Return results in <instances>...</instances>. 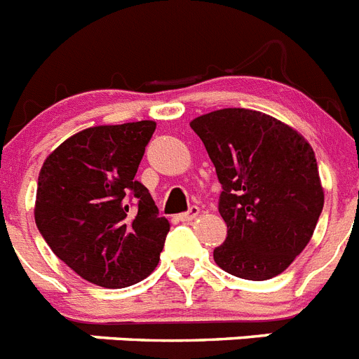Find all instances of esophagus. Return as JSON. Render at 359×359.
<instances>
[{
	"label": "esophagus",
	"instance_id": "esophagus-1",
	"mask_svg": "<svg viewBox=\"0 0 359 359\" xmlns=\"http://www.w3.org/2000/svg\"><path fill=\"white\" fill-rule=\"evenodd\" d=\"M198 214H199L198 207H190L189 210L177 215V219H180V221H183V223H189V221H192V219L198 217Z\"/></svg>",
	"mask_w": 359,
	"mask_h": 359
}]
</instances>
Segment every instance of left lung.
Returning <instances> with one entry per match:
<instances>
[{
    "label": "left lung",
    "mask_w": 359,
    "mask_h": 359,
    "mask_svg": "<svg viewBox=\"0 0 359 359\" xmlns=\"http://www.w3.org/2000/svg\"><path fill=\"white\" fill-rule=\"evenodd\" d=\"M190 128L223 189L217 208L228 231L215 264L246 280L282 273L307 246L323 208L311 145L286 123L243 107L212 111Z\"/></svg>",
    "instance_id": "obj_1"
}]
</instances>
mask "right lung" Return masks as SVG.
<instances>
[{
    "instance_id": "right-lung-1",
    "label": "right lung",
    "mask_w": 359,
    "mask_h": 359,
    "mask_svg": "<svg viewBox=\"0 0 359 359\" xmlns=\"http://www.w3.org/2000/svg\"><path fill=\"white\" fill-rule=\"evenodd\" d=\"M154 129L151 120L84 129L41 167V236L65 264L97 286H133L160 261L170 224L135 180Z\"/></svg>"
}]
</instances>
